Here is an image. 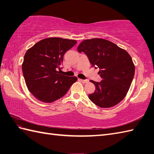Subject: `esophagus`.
Returning <instances> with one entry per match:
<instances>
[{"instance_id": "esophagus-1", "label": "esophagus", "mask_w": 154, "mask_h": 154, "mask_svg": "<svg viewBox=\"0 0 154 154\" xmlns=\"http://www.w3.org/2000/svg\"><path fill=\"white\" fill-rule=\"evenodd\" d=\"M78 80H79L80 82H82V83H84V84H86V83H88V82H89L88 80H82V79H78Z\"/></svg>"}]
</instances>
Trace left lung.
Wrapping results in <instances>:
<instances>
[{
  "label": "left lung",
  "mask_w": 154,
  "mask_h": 154,
  "mask_svg": "<svg viewBox=\"0 0 154 154\" xmlns=\"http://www.w3.org/2000/svg\"><path fill=\"white\" fill-rule=\"evenodd\" d=\"M88 56L93 67L99 68L100 82L91 80L96 90L89 99L101 108H110L125 97L133 81L134 65L131 56L113 42L102 38L85 40L78 47Z\"/></svg>",
  "instance_id": "8db88e82"
}]
</instances>
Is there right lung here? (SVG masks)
<instances>
[{"label":"right lung","instance_id":"add662e5","mask_svg":"<svg viewBox=\"0 0 154 154\" xmlns=\"http://www.w3.org/2000/svg\"><path fill=\"white\" fill-rule=\"evenodd\" d=\"M77 43L76 40L48 38L36 43L26 52L22 70L29 91L44 103L64 96L76 82V76L60 74L63 56Z\"/></svg>","mask_w":154,"mask_h":154}]
</instances>
